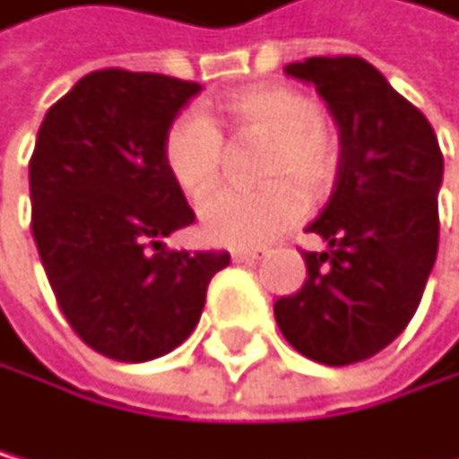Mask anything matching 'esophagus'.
I'll use <instances>...</instances> for the list:
<instances>
[{
	"instance_id": "obj_1",
	"label": "esophagus",
	"mask_w": 459,
	"mask_h": 459,
	"mask_svg": "<svg viewBox=\"0 0 459 459\" xmlns=\"http://www.w3.org/2000/svg\"><path fill=\"white\" fill-rule=\"evenodd\" d=\"M261 258L258 249H232V261L235 264H255Z\"/></svg>"
}]
</instances>
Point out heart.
I'll return each instance as SVG.
<instances>
[{"label": "heart", "mask_w": 459, "mask_h": 459, "mask_svg": "<svg viewBox=\"0 0 459 459\" xmlns=\"http://www.w3.org/2000/svg\"><path fill=\"white\" fill-rule=\"evenodd\" d=\"M218 118L238 138H269L258 167L261 190H221L201 204V230L224 247H264L304 215L309 198L324 195L338 176V142L321 108L283 84L249 87L221 101ZM164 167L190 198H204L221 181L224 138L204 113H181L164 135Z\"/></svg>", "instance_id": "b5f03b06"}]
</instances>
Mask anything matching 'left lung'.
<instances>
[{
  "instance_id": "8db88e82",
  "label": "left lung",
  "mask_w": 459,
  "mask_h": 459,
  "mask_svg": "<svg viewBox=\"0 0 459 459\" xmlns=\"http://www.w3.org/2000/svg\"><path fill=\"white\" fill-rule=\"evenodd\" d=\"M312 84L338 125V176L309 232L307 281L275 300V321L300 355L349 366L377 355L420 307L437 258L443 152L426 116L358 56L283 67Z\"/></svg>"
}]
</instances>
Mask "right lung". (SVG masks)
Listing matches in <instances>:
<instances>
[{
  "label": "right lung",
  "instance_id": "obj_1",
  "mask_svg": "<svg viewBox=\"0 0 459 459\" xmlns=\"http://www.w3.org/2000/svg\"><path fill=\"white\" fill-rule=\"evenodd\" d=\"M201 84L96 70L48 110L30 159L33 238L79 338L144 363L193 334L230 252H169L195 212L164 167V135Z\"/></svg>",
  "mask_w": 459,
  "mask_h": 459
}]
</instances>
